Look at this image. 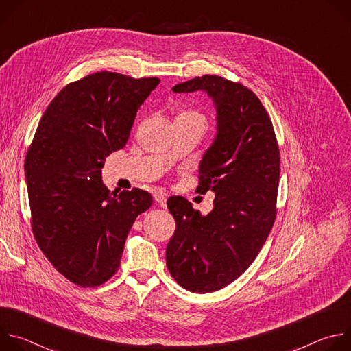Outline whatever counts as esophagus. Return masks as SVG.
<instances>
[{
	"mask_svg": "<svg viewBox=\"0 0 351 351\" xmlns=\"http://www.w3.org/2000/svg\"><path fill=\"white\" fill-rule=\"evenodd\" d=\"M154 199L158 203V206H161V207L167 206V194L157 191V193H154Z\"/></svg>",
	"mask_w": 351,
	"mask_h": 351,
	"instance_id": "esophagus-1",
	"label": "esophagus"
}]
</instances>
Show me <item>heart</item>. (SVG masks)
Wrapping results in <instances>:
<instances>
[{"label": "heart", "mask_w": 351, "mask_h": 351, "mask_svg": "<svg viewBox=\"0 0 351 351\" xmlns=\"http://www.w3.org/2000/svg\"><path fill=\"white\" fill-rule=\"evenodd\" d=\"M179 118H191V119H197V121H202V122L206 123L204 117L199 112H195V111H182L179 114Z\"/></svg>", "instance_id": "obj_1"}]
</instances>
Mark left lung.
I'll return each mask as SVG.
<instances>
[{
  "instance_id": "8db88e82",
  "label": "left lung",
  "mask_w": 351,
  "mask_h": 351,
  "mask_svg": "<svg viewBox=\"0 0 351 351\" xmlns=\"http://www.w3.org/2000/svg\"><path fill=\"white\" fill-rule=\"evenodd\" d=\"M173 93L204 91L217 111V134L199 162L198 193H215L207 215L183 197L167 206L176 230L167 245V267L193 293H211L236 280L258 256L275 221L279 147L258 97L240 83L204 75Z\"/></svg>"
}]
</instances>
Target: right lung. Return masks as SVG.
Wrapping results in <instances>:
<instances>
[{
    "mask_svg": "<svg viewBox=\"0 0 351 351\" xmlns=\"http://www.w3.org/2000/svg\"><path fill=\"white\" fill-rule=\"evenodd\" d=\"M160 83L97 72L65 86L41 117L25 172L32 229L48 261L75 285L107 282L148 191H110L106 158L128 143L136 112Z\"/></svg>",
    "mask_w": 351,
    "mask_h": 351,
    "instance_id": "1",
    "label": "right lung"
}]
</instances>
